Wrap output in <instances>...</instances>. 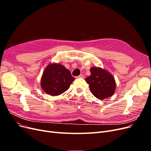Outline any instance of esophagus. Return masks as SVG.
I'll list each match as a JSON object with an SVG mask.
<instances>
[{
    "mask_svg": "<svg viewBox=\"0 0 151 151\" xmlns=\"http://www.w3.org/2000/svg\"><path fill=\"white\" fill-rule=\"evenodd\" d=\"M77 78H84V76L83 74H80L79 76L77 77Z\"/></svg>",
    "mask_w": 151,
    "mask_h": 151,
    "instance_id": "obj_1",
    "label": "esophagus"
}]
</instances>
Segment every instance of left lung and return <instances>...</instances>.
Wrapping results in <instances>:
<instances>
[{
  "label": "left lung",
  "instance_id": "1",
  "mask_svg": "<svg viewBox=\"0 0 151 151\" xmlns=\"http://www.w3.org/2000/svg\"><path fill=\"white\" fill-rule=\"evenodd\" d=\"M90 71L91 76L85 80L89 86L91 93L101 100L111 97L116 89L115 80L111 73L97 67H92Z\"/></svg>",
  "mask_w": 151,
  "mask_h": 151
}]
</instances>
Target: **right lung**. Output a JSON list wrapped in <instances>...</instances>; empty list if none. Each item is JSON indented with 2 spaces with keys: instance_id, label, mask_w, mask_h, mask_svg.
Segmentation results:
<instances>
[{
  "instance_id": "obj_1",
  "label": "right lung",
  "mask_w": 151,
  "mask_h": 151,
  "mask_svg": "<svg viewBox=\"0 0 151 151\" xmlns=\"http://www.w3.org/2000/svg\"><path fill=\"white\" fill-rule=\"evenodd\" d=\"M74 79L70 72L62 64L50 63L43 71L41 87L47 94L58 96L68 89Z\"/></svg>"
}]
</instances>
